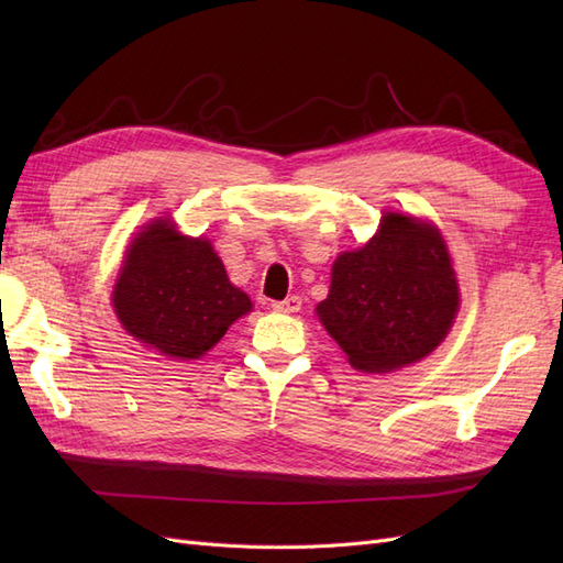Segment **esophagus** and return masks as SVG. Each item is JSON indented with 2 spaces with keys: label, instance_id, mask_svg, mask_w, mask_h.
Instances as JSON below:
<instances>
[{
  "label": "esophagus",
  "instance_id": "esophagus-1",
  "mask_svg": "<svg viewBox=\"0 0 563 563\" xmlns=\"http://www.w3.org/2000/svg\"><path fill=\"white\" fill-rule=\"evenodd\" d=\"M302 305V298L300 296H288L284 300H275L272 302V310L275 312H284V314H291V312H298Z\"/></svg>",
  "mask_w": 563,
  "mask_h": 563
}]
</instances>
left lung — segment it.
<instances>
[{"instance_id": "8db88e82", "label": "left lung", "mask_w": 563, "mask_h": 563, "mask_svg": "<svg viewBox=\"0 0 563 563\" xmlns=\"http://www.w3.org/2000/svg\"><path fill=\"white\" fill-rule=\"evenodd\" d=\"M457 305L444 236L420 218L387 211L368 244L338 255L317 317L356 371L389 373L437 350Z\"/></svg>"}]
</instances>
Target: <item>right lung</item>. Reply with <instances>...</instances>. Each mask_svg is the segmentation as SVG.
Masks as SVG:
<instances>
[{
	"mask_svg": "<svg viewBox=\"0 0 563 563\" xmlns=\"http://www.w3.org/2000/svg\"><path fill=\"white\" fill-rule=\"evenodd\" d=\"M112 308L139 343L187 362L207 354L253 305L209 240L157 218L126 249Z\"/></svg>",
	"mask_w": 563,
	"mask_h": 563,
	"instance_id": "right-lung-1",
	"label": "right lung"
}]
</instances>
